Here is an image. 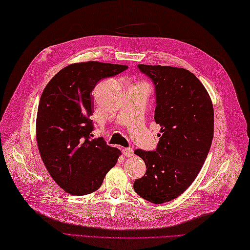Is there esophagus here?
<instances>
[{
	"instance_id": "esophagus-1",
	"label": "esophagus",
	"mask_w": 250,
	"mask_h": 250,
	"mask_svg": "<svg viewBox=\"0 0 250 250\" xmlns=\"http://www.w3.org/2000/svg\"><path fill=\"white\" fill-rule=\"evenodd\" d=\"M122 153H124L125 157H131L133 156V149H132V148H124V149H122Z\"/></svg>"
}]
</instances>
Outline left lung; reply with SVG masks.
I'll use <instances>...</instances> for the list:
<instances>
[{
  "instance_id": "8db88e82",
  "label": "left lung",
  "mask_w": 250,
  "mask_h": 250,
  "mask_svg": "<svg viewBox=\"0 0 250 250\" xmlns=\"http://www.w3.org/2000/svg\"><path fill=\"white\" fill-rule=\"evenodd\" d=\"M139 68L155 84V121L161 129L155 151H134L147 169L133 187L143 199L162 204L185 192L203 167L214 136L213 102L188 70L145 64Z\"/></svg>"
}]
</instances>
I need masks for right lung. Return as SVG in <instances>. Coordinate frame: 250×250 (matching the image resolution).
<instances>
[{
  "instance_id": "1",
  "label": "right lung",
  "mask_w": 250,
  "mask_h": 250,
  "mask_svg": "<svg viewBox=\"0 0 250 250\" xmlns=\"http://www.w3.org/2000/svg\"><path fill=\"white\" fill-rule=\"evenodd\" d=\"M128 66L98 61L73 63L47 83L36 116V142L52 179L65 192H94L115 167L121 151L91 139V93L101 79L115 76Z\"/></svg>"
}]
</instances>
